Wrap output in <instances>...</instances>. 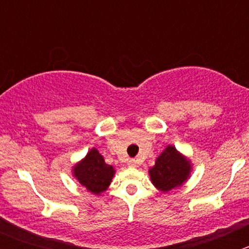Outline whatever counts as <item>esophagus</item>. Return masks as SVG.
Instances as JSON below:
<instances>
[{
    "instance_id": "obj_1",
    "label": "esophagus",
    "mask_w": 249,
    "mask_h": 249,
    "mask_svg": "<svg viewBox=\"0 0 249 249\" xmlns=\"http://www.w3.org/2000/svg\"><path fill=\"white\" fill-rule=\"evenodd\" d=\"M127 164H128V167H136V166H137V160H129L128 162H127Z\"/></svg>"
}]
</instances>
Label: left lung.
<instances>
[{
	"instance_id": "1",
	"label": "left lung",
	"mask_w": 249,
	"mask_h": 249,
	"mask_svg": "<svg viewBox=\"0 0 249 249\" xmlns=\"http://www.w3.org/2000/svg\"><path fill=\"white\" fill-rule=\"evenodd\" d=\"M191 172V160L172 144H168L163 149L156 158L155 166L148 169L153 186L163 193L181 187L190 178Z\"/></svg>"
}]
</instances>
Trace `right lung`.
<instances>
[{
  "label": "right lung",
  "instance_id": "add662e5",
  "mask_svg": "<svg viewBox=\"0 0 249 249\" xmlns=\"http://www.w3.org/2000/svg\"><path fill=\"white\" fill-rule=\"evenodd\" d=\"M114 172V167L106 163L103 156L94 147L89 149L85 158L77 162L72 168V175L78 183L96 196L107 191Z\"/></svg>",
  "mask_w": 249,
  "mask_h": 249
}]
</instances>
